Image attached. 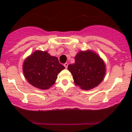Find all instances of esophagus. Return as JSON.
<instances>
[{
  "label": "esophagus",
  "instance_id": "esophagus-1",
  "mask_svg": "<svg viewBox=\"0 0 132 132\" xmlns=\"http://www.w3.org/2000/svg\"><path fill=\"white\" fill-rule=\"evenodd\" d=\"M64 67L66 68H68V64L67 62H66V63L64 64Z\"/></svg>",
  "mask_w": 132,
  "mask_h": 132
}]
</instances>
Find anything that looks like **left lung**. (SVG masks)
<instances>
[{
	"mask_svg": "<svg viewBox=\"0 0 132 132\" xmlns=\"http://www.w3.org/2000/svg\"><path fill=\"white\" fill-rule=\"evenodd\" d=\"M72 74L74 82L84 90L98 86L104 78L105 65L94 52L81 51L75 57V63L68 67Z\"/></svg>",
	"mask_w": 132,
	"mask_h": 132,
	"instance_id": "8db88e82",
	"label": "left lung"
}]
</instances>
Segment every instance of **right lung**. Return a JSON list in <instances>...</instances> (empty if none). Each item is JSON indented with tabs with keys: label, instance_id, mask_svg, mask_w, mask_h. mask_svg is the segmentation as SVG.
Listing matches in <instances>:
<instances>
[{
	"label": "right lung",
	"instance_id": "obj_1",
	"mask_svg": "<svg viewBox=\"0 0 132 132\" xmlns=\"http://www.w3.org/2000/svg\"><path fill=\"white\" fill-rule=\"evenodd\" d=\"M64 68L57 58L41 50L34 52L23 64L25 78L32 86L40 89H48L53 86L57 75Z\"/></svg>",
	"mask_w": 132,
	"mask_h": 132
}]
</instances>
